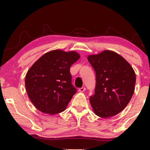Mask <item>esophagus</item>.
Segmentation results:
<instances>
[{
    "mask_svg": "<svg viewBox=\"0 0 150 150\" xmlns=\"http://www.w3.org/2000/svg\"><path fill=\"white\" fill-rule=\"evenodd\" d=\"M85 89H86L85 87H81L79 88V92H84Z\"/></svg>",
    "mask_w": 150,
    "mask_h": 150,
    "instance_id": "34e87169",
    "label": "esophagus"
}]
</instances>
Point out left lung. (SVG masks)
<instances>
[{
  "mask_svg": "<svg viewBox=\"0 0 150 150\" xmlns=\"http://www.w3.org/2000/svg\"><path fill=\"white\" fill-rule=\"evenodd\" d=\"M88 61L96 73L95 95L90 103L96 115L115 116L125 108L135 89L136 74L130 63L110 50L88 55Z\"/></svg>",
  "mask_w": 150,
  "mask_h": 150,
  "instance_id": "1",
  "label": "left lung"
}]
</instances>
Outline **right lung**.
<instances>
[{
    "instance_id": "obj_1",
    "label": "right lung",
    "mask_w": 150,
    "mask_h": 150,
    "mask_svg": "<svg viewBox=\"0 0 150 150\" xmlns=\"http://www.w3.org/2000/svg\"><path fill=\"white\" fill-rule=\"evenodd\" d=\"M79 57L73 51L55 50L43 55L30 68L25 86L38 110L51 115L65 110L77 92L71 84L70 67Z\"/></svg>"
}]
</instances>
